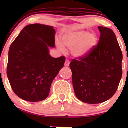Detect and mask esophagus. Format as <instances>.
<instances>
[{"instance_id":"34e87169","label":"esophagus","mask_w":128,"mask_h":128,"mask_svg":"<svg viewBox=\"0 0 128 128\" xmlns=\"http://www.w3.org/2000/svg\"><path fill=\"white\" fill-rule=\"evenodd\" d=\"M69 65H70V61H69L68 60H66L65 61V64H64V66H65L66 67H68Z\"/></svg>"}]
</instances>
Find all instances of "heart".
Returning a JSON list of instances; mask_svg holds the SVG:
<instances>
[{
	"mask_svg": "<svg viewBox=\"0 0 128 128\" xmlns=\"http://www.w3.org/2000/svg\"><path fill=\"white\" fill-rule=\"evenodd\" d=\"M62 43L69 49L76 58H82L88 55L98 42V36L93 32L88 33L86 30L68 32L61 38ZM60 50L64 52L66 49L60 42L57 43Z\"/></svg>",
	"mask_w": 128,
	"mask_h": 128,
	"instance_id": "1",
	"label": "heart"
}]
</instances>
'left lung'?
Instances as JSON below:
<instances>
[{
  "label": "left lung",
  "mask_w": 128,
  "mask_h": 128,
  "mask_svg": "<svg viewBox=\"0 0 128 128\" xmlns=\"http://www.w3.org/2000/svg\"><path fill=\"white\" fill-rule=\"evenodd\" d=\"M98 44L88 55L70 64L72 82L78 99L90 104L108 100L116 93L122 76L123 55L115 34L98 27Z\"/></svg>",
  "instance_id": "left-lung-1"
}]
</instances>
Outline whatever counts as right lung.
Returning a JSON list of instances; mask_svg holds the SVG:
<instances>
[{"instance_id": "obj_1", "label": "right lung", "mask_w": 128, "mask_h": 128, "mask_svg": "<svg viewBox=\"0 0 128 128\" xmlns=\"http://www.w3.org/2000/svg\"><path fill=\"white\" fill-rule=\"evenodd\" d=\"M55 30L50 26L29 24L11 44L7 76L17 96L29 102H40L49 94L53 80L64 67L66 58H53Z\"/></svg>"}]
</instances>
